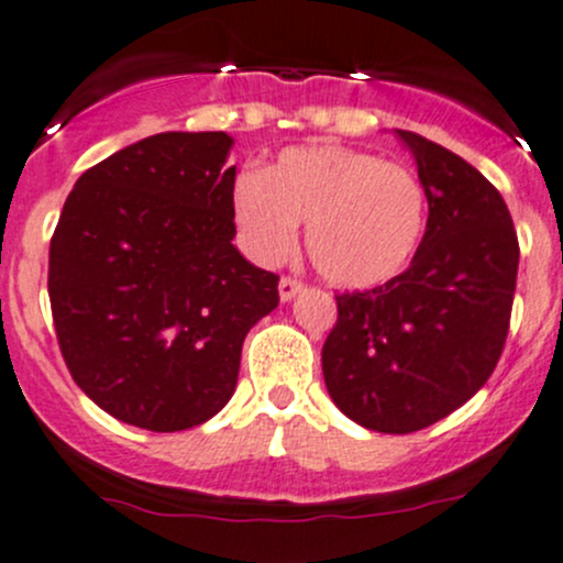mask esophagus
I'll return each mask as SVG.
<instances>
[{
	"instance_id": "esophagus-1",
	"label": "esophagus",
	"mask_w": 563,
	"mask_h": 563,
	"mask_svg": "<svg viewBox=\"0 0 563 563\" xmlns=\"http://www.w3.org/2000/svg\"><path fill=\"white\" fill-rule=\"evenodd\" d=\"M302 288H305L302 280H297V277H291V275H283L280 277V286H277V291H280L283 302H288V299L297 297V294L302 291Z\"/></svg>"
}]
</instances>
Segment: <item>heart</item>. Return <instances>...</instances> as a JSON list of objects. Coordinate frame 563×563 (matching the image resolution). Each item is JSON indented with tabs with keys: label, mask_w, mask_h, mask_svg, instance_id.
I'll return each mask as SVG.
<instances>
[{
	"label": "heart",
	"mask_w": 563,
	"mask_h": 563,
	"mask_svg": "<svg viewBox=\"0 0 563 563\" xmlns=\"http://www.w3.org/2000/svg\"><path fill=\"white\" fill-rule=\"evenodd\" d=\"M236 236L258 264H280L308 223V255L338 288H378L408 269L428 229V196L408 168L349 146H297L236 179Z\"/></svg>",
	"instance_id": "1"
}]
</instances>
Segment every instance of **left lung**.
Listing matches in <instances>:
<instances>
[{"instance_id":"1","label":"left lung","mask_w":563,"mask_h":563,"mask_svg":"<svg viewBox=\"0 0 563 563\" xmlns=\"http://www.w3.org/2000/svg\"><path fill=\"white\" fill-rule=\"evenodd\" d=\"M397 135L428 196L422 247L395 280L334 297L321 365L345 417L402 435L450 417L496 371L520 245L501 192L471 163L408 130Z\"/></svg>"}]
</instances>
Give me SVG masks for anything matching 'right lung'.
<instances>
[{
  "label": "right lung",
  "mask_w": 563,
  "mask_h": 563,
  "mask_svg": "<svg viewBox=\"0 0 563 563\" xmlns=\"http://www.w3.org/2000/svg\"><path fill=\"white\" fill-rule=\"evenodd\" d=\"M225 133H157L81 174L48 250L73 382L135 428L174 433L231 400L242 343L277 308L275 272L231 245Z\"/></svg>",
  "instance_id": "1"
}]
</instances>
